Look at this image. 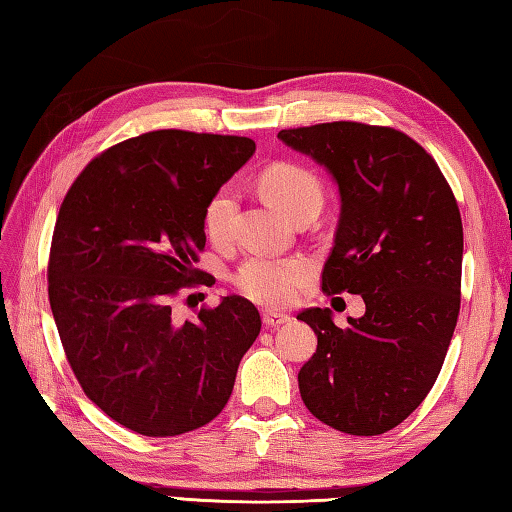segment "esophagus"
<instances>
[{
  "mask_svg": "<svg viewBox=\"0 0 512 512\" xmlns=\"http://www.w3.org/2000/svg\"><path fill=\"white\" fill-rule=\"evenodd\" d=\"M287 320H289V316L287 314H280V311H271V309L263 311V322H265L267 329H274V327L285 325Z\"/></svg>",
  "mask_w": 512,
  "mask_h": 512,
  "instance_id": "34e87169",
  "label": "esophagus"
}]
</instances>
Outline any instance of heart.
Masks as SVG:
<instances>
[{
  "label": "heart",
  "mask_w": 512,
  "mask_h": 512,
  "mask_svg": "<svg viewBox=\"0 0 512 512\" xmlns=\"http://www.w3.org/2000/svg\"><path fill=\"white\" fill-rule=\"evenodd\" d=\"M258 187L271 203L291 218L309 210H320L322 183L314 170L294 161L271 163L258 176ZM236 190L223 185L210 196L203 210V227L212 243L229 241L236 216ZM311 276V265L302 258L252 256L236 271L234 285L241 294L265 307H287Z\"/></svg>",
  "instance_id": "1"
}]
</instances>
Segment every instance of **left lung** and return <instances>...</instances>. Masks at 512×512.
Returning a JSON list of instances; mask_svg holds the SVG:
<instances>
[{"mask_svg": "<svg viewBox=\"0 0 512 512\" xmlns=\"http://www.w3.org/2000/svg\"><path fill=\"white\" fill-rule=\"evenodd\" d=\"M338 181L340 223L322 294H360L336 327L305 309L318 349L298 373L307 409L331 429L380 435L404 422L440 375L462 300V216L440 165L389 125L331 121L280 130Z\"/></svg>", "mask_w": 512, "mask_h": 512, "instance_id": "8db88e82", "label": "left lung"}]
</instances>
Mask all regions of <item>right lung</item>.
Listing matches in <instances>:
<instances>
[{
    "label": "right lung",
    "mask_w": 512,
    "mask_h": 512,
    "mask_svg": "<svg viewBox=\"0 0 512 512\" xmlns=\"http://www.w3.org/2000/svg\"><path fill=\"white\" fill-rule=\"evenodd\" d=\"M254 150L234 134L145 132L97 154L59 207L48 300L66 360L83 393L134 433L210 424L258 338L263 320L241 296L174 316L181 291L210 287L194 267L205 203Z\"/></svg>",
    "instance_id": "right-lung-1"
}]
</instances>
